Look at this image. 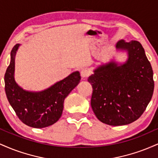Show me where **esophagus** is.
Instances as JSON below:
<instances>
[{
	"mask_svg": "<svg viewBox=\"0 0 158 158\" xmlns=\"http://www.w3.org/2000/svg\"><path fill=\"white\" fill-rule=\"evenodd\" d=\"M90 72L88 69L85 68V69H82V70H81V77L82 78L88 77L90 76Z\"/></svg>",
	"mask_w": 158,
	"mask_h": 158,
	"instance_id": "obj_1",
	"label": "esophagus"
}]
</instances>
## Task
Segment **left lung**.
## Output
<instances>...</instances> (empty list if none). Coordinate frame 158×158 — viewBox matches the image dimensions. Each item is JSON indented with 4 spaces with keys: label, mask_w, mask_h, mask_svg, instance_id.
I'll use <instances>...</instances> for the list:
<instances>
[{
    "label": "left lung",
    "mask_w": 158,
    "mask_h": 158,
    "mask_svg": "<svg viewBox=\"0 0 158 158\" xmlns=\"http://www.w3.org/2000/svg\"><path fill=\"white\" fill-rule=\"evenodd\" d=\"M117 48L127 50L128 59L99 67L88 78L93 88L90 105L99 121L123 126L140 117L153 95V70L144 49L137 41L120 40Z\"/></svg>",
    "instance_id": "8db88e82"
}]
</instances>
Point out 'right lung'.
<instances>
[{
    "instance_id": "right-lung-1",
    "label": "right lung",
    "mask_w": 158,
    "mask_h": 158,
    "mask_svg": "<svg viewBox=\"0 0 158 158\" xmlns=\"http://www.w3.org/2000/svg\"><path fill=\"white\" fill-rule=\"evenodd\" d=\"M20 44L11 51L10 64L4 76L7 99L20 120L27 126L41 128L57 122L62 114L63 104L67 96L79 84V72L70 74L64 79L39 93L23 90L14 79L15 57Z\"/></svg>"
}]
</instances>
